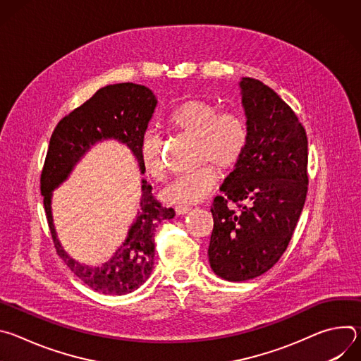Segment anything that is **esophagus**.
I'll list each match as a JSON object with an SVG mask.
<instances>
[{
	"mask_svg": "<svg viewBox=\"0 0 361 361\" xmlns=\"http://www.w3.org/2000/svg\"><path fill=\"white\" fill-rule=\"evenodd\" d=\"M176 213H177V216H185V214L191 213V209L190 207H176Z\"/></svg>",
	"mask_w": 361,
	"mask_h": 361,
	"instance_id": "esophagus-1",
	"label": "esophagus"
}]
</instances>
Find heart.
<instances>
[{
    "instance_id": "b5f03b06",
    "label": "heart",
    "mask_w": 361,
    "mask_h": 361,
    "mask_svg": "<svg viewBox=\"0 0 361 361\" xmlns=\"http://www.w3.org/2000/svg\"><path fill=\"white\" fill-rule=\"evenodd\" d=\"M171 130L195 140V164L212 163L219 170L233 169L245 151L248 128L245 121L234 113H220L216 102L191 98L178 104L169 116ZM140 160L147 176L163 180L166 164L163 161V141L156 133H145L141 137ZM217 173L210 166L178 176L163 191L160 197L167 204H197L209 197L217 184Z\"/></svg>"
}]
</instances>
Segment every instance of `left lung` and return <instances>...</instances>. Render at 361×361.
<instances>
[{"instance_id": "obj_1", "label": "left lung", "mask_w": 361, "mask_h": 361, "mask_svg": "<svg viewBox=\"0 0 361 361\" xmlns=\"http://www.w3.org/2000/svg\"><path fill=\"white\" fill-rule=\"evenodd\" d=\"M248 128L240 161L220 187L209 247L213 271L245 281L270 270L286 251L307 195V135L294 111L262 81H238ZM239 205L233 209L228 201Z\"/></svg>"}]
</instances>
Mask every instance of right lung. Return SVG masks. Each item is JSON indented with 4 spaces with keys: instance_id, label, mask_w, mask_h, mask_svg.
Listing matches in <instances>:
<instances>
[{
    "instance_id": "add662e5",
    "label": "right lung",
    "mask_w": 361,
    "mask_h": 361,
    "mask_svg": "<svg viewBox=\"0 0 361 361\" xmlns=\"http://www.w3.org/2000/svg\"><path fill=\"white\" fill-rule=\"evenodd\" d=\"M156 107V95L144 85L121 82L102 87L81 107L64 117L49 140L41 173V195L48 226L63 262L84 284L101 294L124 295L147 281L156 251L154 231L176 213L173 209L163 207L152 197L151 185L142 178L140 205L126 240L106 263L85 266L70 257L59 240L51 209L53 191L70 177L74 167L95 144L107 140L127 145L138 163L140 174H144L138 147Z\"/></svg>"
}]
</instances>
